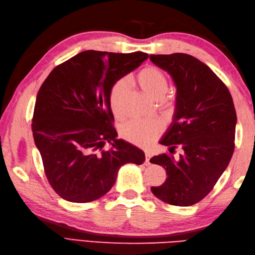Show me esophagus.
<instances>
[{"label": "esophagus", "mask_w": 255, "mask_h": 255, "mask_svg": "<svg viewBox=\"0 0 255 255\" xmlns=\"http://www.w3.org/2000/svg\"><path fill=\"white\" fill-rule=\"evenodd\" d=\"M144 154H145V164H150V158H151V153H150V152H148V151H145Z\"/></svg>", "instance_id": "obj_1"}]
</instances>
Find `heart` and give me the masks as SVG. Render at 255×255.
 <instances>
[{
	"mask_svg": "<svg viewBox=\"0 0 255 255\" xmlns=\"http://www.w3.org/2000/svg\"><path fill=\"white\" fill-rule=\"evenodd\" d=\"M136 82L143 93L152 100H160L167 91V79L160 69L147 67L142 69L136 77ZM127 85L124 81H119L111 90L110 105L114 116L121 118L124 115V99L126 96ZM162 125L159 121L140 122L133 121L125 124L121 133L126 141L139 147H149L160 136Z\"/></svg>",
	"mask_w": 255,
	"mask_h": 255,
	"instance_id": "obj_1",
	"label": "heart"
}]
</instances>
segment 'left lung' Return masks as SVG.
Masks as SVG:
<instances>
[{
    "label": "left lung",
    "instance_id": "1",
    "mask_svg": "<svg viewBox=\"0 0 255 255\" xmlns=\"http://www.w3.org/2000/svg\"><path fill=\"white\" fill-rule=\"evenodd\" d=\"M171 75L176 88L173 122L160 143L178 158L162 153L150 159L164 167L167 177L152 186L155 197L174 206H191L207 195L228 166L235 150L237 114L229 90L213 70L186 53L150 55Z\"/></svg>",
    "mask_w": 255,
    "mask_h": 255
}]
</instances>
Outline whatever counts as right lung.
<instances>
[{
  "label": "right lung",
  "instance_id": "right-lung-1",
  "mask_svg": "<svg viewBox=\"0 0 255 255\" xmlns=\"http://www.w3.org/2000/svg\"><path fill=\"white\" fill-rule=\"evenodd\" d=\"M148 57L140 51H83L53 69L40 86L32 136L48 181L63 199H99L113 187L124 164L144 162L142 150L117 139L110 93ZM106 141L112 148L104 151Z\"/></svg>",
  "mask_w": 255,
  "mask_h": 255
}]
</instances>
